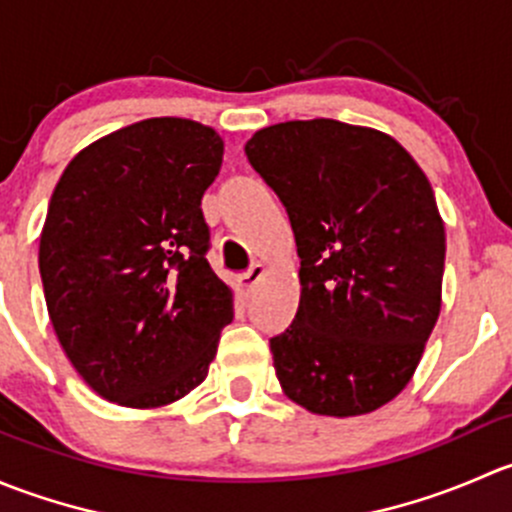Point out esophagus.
I'll list each match as a JSON object with an SVG mask.
<instances>
[{
	"mask_svg": "<svg viewBox=\"0 0 512 512\" xmlns=\"http://www.w3.org/2000/svg\"><path fill=\"white\" fill-rule=\"evenodd\" d=\"M262 275H265V265L255 262V265H250V270L242 272V275L237 277V282H240V287L245 289V292H250V289L257 285V280H260Z\"/></svg>",
	"mask_w": 512,
	"mask_h": 512,
	"instance_id": "34e87169",
	"label": "esophagus"
}]
</instances>
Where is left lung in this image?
Masks as SVG:
<instances>
[{
  "mask_svg": "<svg viewBox=\"0 0 512 512\" xmlns=\"http://www.w3.org/2000/svg\"><path fill=\"white\" fill-rule=\"evenodd\" d=\"M245 156L297 242L299 307L270 339L282 389L322 416L389 404L441 312L446 232L431 183L394 138L332 118L262 128Z\"/></svg>",
  "mask_w": 512,
  "mask_h": 512,
  "instance_id": "obj_1",
  "label": "left lung"
}]
</instances>
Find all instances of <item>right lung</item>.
Segmentation results:
<instances>
[{"instance_id":"obj_1","label":"right lung","mask_w":512,"mask_h":512,"mask_svg":"<svg viewBox=\"0 0 512 512\" xmlns=\"http://www.w3.org/2000/svg\"><path fill=\"white\" fill-rule=\"evenodd\" d=\"M220 165L213 128L148 118L91 143L56 183L39 242L46 309L103 399L153 409L208 376L232 322L200 208Z\"/></svg>"}]
</instances>
